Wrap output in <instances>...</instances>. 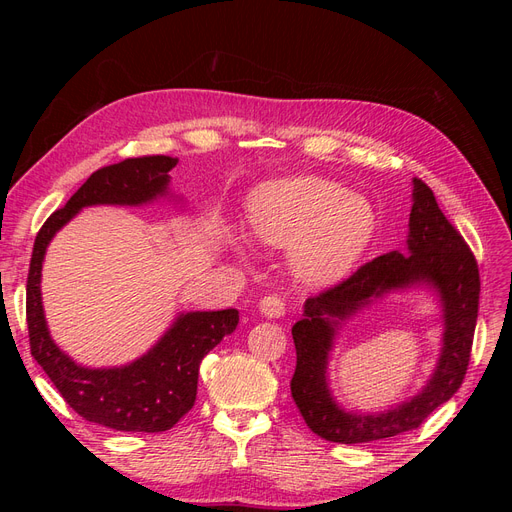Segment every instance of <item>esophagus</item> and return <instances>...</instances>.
Here are the masks:
<instances>
[{
	"label": "esophagus",
	"instance_id": "1",
	"mask_svg": "<svg viewBox=\"0 0 512 512\" xmlns=\"http://www.w3.org/2000/svg\"><path fill=\"white\" fill-rule=\"evenodd\" d=\"M258 309H260V314L267 316V318H280L286 312L284 301L280 297H275V294H269V297L262 299L258 303Z\"/></svg>",
	"mask_w": 512,
	"mask_h": 512
}]
</instances>
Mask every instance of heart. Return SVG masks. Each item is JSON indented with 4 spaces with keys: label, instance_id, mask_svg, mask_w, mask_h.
Instances as JSON below:
<instances>
[{
    "label": "heart",
    "instance_id": "1",
    "mask_svg": "<svg viewBox=\"0 0 512 512\" xmlns=\"http://www.w3.org/2000/svg\"><path fill=\"white\" fill-rule=\"evenodd\" d=\"M247 224L258 243L290 250V269L307 286L337 284L356 267L376 235V209L346 185L320 177H282L256 185ZM230 243L247 250L243 232Z\"/></svg>",
    "mask_w": 512,
    "mask_h": 512
}]
</instances>
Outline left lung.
<instances>
[{
  "label": "left lung",
  "instance_id": "1",
  "mask_svg": "<svg viewBox=\"0 0 512 512\" xmlns=\"http://www.w3.org/2000/svg\"><path fill=\"white\" fill-rule=\"evenodd\" d=\"M408 250L367 262L339 286L307 299L292 327L297 369L290 393L316 436L361 444L412 431L451 399L466 376L478 316V267L463 237L444 218L421 179H412ZM423 287L437 297L443 316V348L430 380L416 396L378 413L348 411L328 384V359L343 324L391 291Z\"/></svg>",
  "mask_w": 512,
  "mask_h": 512
}]
</instances>
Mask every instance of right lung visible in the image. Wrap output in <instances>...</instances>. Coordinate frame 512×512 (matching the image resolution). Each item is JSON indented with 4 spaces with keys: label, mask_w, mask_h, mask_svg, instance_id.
I'll return each instance as SVG.
<instances>
[{
    "label": "right lung",
    "mask_w": 512,
    "mask_h": 512,
    "mask_svg": "<svg viewBox=\"0 0 512 512\" xmlns=\"http://www.w3.org/2000/svg\"><path fill=\"white\" fill-rule=\"evenodd\" d=\"M177 162L168 156L128 158L96 170L66 207L44 222L29 262L27 329L32 356L74 412L115 431H166L190 412L200 361L237 329L239 312H181L138 359L117 367H85L53 342L42 305V262L53 237L85 207H143L160 198L179 203L181 198L170 194L168 175Z\"/></svg>",
    "instance_id": "add662e5"
}]
</instances>
